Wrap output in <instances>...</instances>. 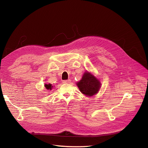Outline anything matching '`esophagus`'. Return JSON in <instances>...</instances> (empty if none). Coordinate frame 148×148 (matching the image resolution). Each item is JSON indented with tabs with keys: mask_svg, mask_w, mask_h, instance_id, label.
Masks as SVG:
<instances>
[{
	"mask_svg": "<svg viewBox=\"0 0 148 148\" xmlns=\"http://www.w3.org/2000/svg\"><path fill=\"white\" fill-rule=\"evenodd\" d=\"M71 80L70 79H66V80H64L63 83H70Z\"/></svg>",
	"mask_w": 148,
	"mask_h": 148,
	"instance_id": "esophagus-1",
	"label": "esophagus"
}]
</instances>
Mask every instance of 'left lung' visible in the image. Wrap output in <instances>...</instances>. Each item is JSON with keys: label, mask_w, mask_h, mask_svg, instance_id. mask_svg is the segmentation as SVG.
Segmentation results:
<instances>
[{"label": "left lung", "mask_w": 148, "mask_h": 148, "mask_svg": "<svg viewBox=\"0 0 148 148\" xmlns=\"http://www.w3.org/2000/svg\"><path fill=\"white\" fill-rule=\"evenodd\" d=\"M77 85L83 95L92 96L99 91L101 84L95 76L87 71L83 74L82 79Z\"/></svg>", "instance_id": "1"}]
</instances>
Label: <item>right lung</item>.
<instances>
[{
  "label": "right lung",
  "mask_w": 148,
  "mask_h": 148,
  "mask_svg": "<svg viewBox=\"0 0 148 148\" xmlns=\"http://www.w3.org/2000/svg\"><path fill=\"white\" fill-rule=\"evenodd\" d=\"M44 86H45V88H46V89H47V90H51L52 89V88H53V86H52V84H46L45 85H44Z\"/></svg>",
  "instance_id": "1"
}]
</instances>
